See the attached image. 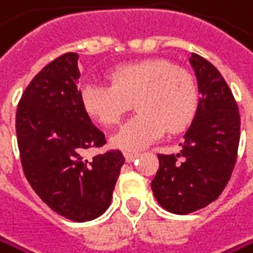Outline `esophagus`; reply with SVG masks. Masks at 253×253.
Returning a JSON list of instances; mask_svg holds the SVG:
<instances>
[{"label": "esophagus", "instance_id": "esophagus-1", "mask_svg": "<svg viewBox=\"0 0 253 253\" xmlns=\"http://www.w3.org/2000/svg\"><path fill=\"white\" fill-rule=\"evenodd\" d=\"M137 157H138V154H137V152H125V160H126L128 163L134 161Z\"/></svg>", "mask_w": 253, "mask_h": 253}]
</instances>
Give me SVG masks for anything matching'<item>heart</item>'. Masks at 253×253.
<instances>
[{"mask_svg":"<svg viewBox=\"0 0 253 253\" xmlns=\"http://www.w3.org/2000/svg\"><path fill=\"white\" fill-rule=\"evenodd\" d=\"M111 85L87 83L81 87V105L92 119L110 126L135 102L138 115L111 137L113 146L137 152L164 132H179L198 110L193 77L166 60H142L110 72Z\"/></svg>","mask_w":253,"mask_h":253,"instance_id":"heart-1","label":"heart"}]
</instances>
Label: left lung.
Here are the masks:
<instances>
[{
    "instance_id": "8db88e82",
    "label": "left lung",
    "mask_w": 253,
    "mask_h": 253,
    "mask_svg": "<svg viewBox=\"0 0 253 253\" xmlns=\"http://www.w3.org/2000/svg\"><path fill=\"white\" fill-rule=\"evenodd\" d=\"M190 65L201 93L196 115L179 143V154L158 155L151 182L158 204L173 214H188L214 202L235 166L240 113L232 92L208 60L192 54Z\"/></svg>"
}]
</instances>
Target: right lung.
<instances>
[{
    "instance_id": "add662e5",
    "label": "right lung",
    "mask_w": 253,
    "mask_h": 253,
    "mask_svg": "<svg viewBox=\"0 0 253 253\" xmlns=\"http://www.w3.org/2000/svg\"><path fill=\"white\" fill-rule=\"evenodd\" d=\"M78 54L66 52L27 85L16 110L24 173L51 210L74 222L99 217L110 207L124 166L121 151L84 160L83 151L105 145V135L81 105Z\"/></svg>"
}]
</instances>
